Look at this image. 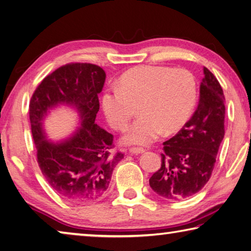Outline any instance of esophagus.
Instances as JSON below:
<instances>
[{"label": "esophagus", "mask_w": 251, "mask_h": 251, "mask_svg": "<svg viewBox=\"0 0 251 251\" xmlns=\"http://www.w3.org/2000/svg\"><path fill=\"white\" fill-rule=\"evenodd\" d=\"M129 152H131V153L134 154H139V153H142V152H145V149L139 148V147H131L129 149Z\"/></svg>", "instance_id": "34e87169"}]
</instances>
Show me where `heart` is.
<instances>
[{
	"instance_id": "obj_1",
	"label": "heart",
	"mask_w": 251,
	"mask_h": 251,
	"mask_svg": "<svg viewBox=\"0 0 251 251\" xmlns=\"http://www.w3.org/2000/svg\"><path fill=\"white\" fill-rule=\"evenodd\" d=\"M197 101V82L186 70L140 66L126 72L117 87L107 90L102 106L110 125L122 130L136 113L139 117L127 127L125 144L149 145L162 134L183 127Z\"/></svg>"
}]
</instances>
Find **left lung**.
I'll return each instance as SVG.
<instances>
[{
    "mask_svg": "<svg viewBox=\"0 0 251 251\" xmlns=\"http://www.w3.org/2000/svg\"><path fill=\"white\" fill-rule=\"evenodd\" d=\"M203 74L197 110L177 134L163 142L161 166L149 179L150 187L165 199H185L202 189L224 138L223 89L207 67Z\"/></svg>",
    "mask_w": 251,
    "mask_h": 251,
    "instance_id": "1",
    "label": "left lung"
}]
</instances>
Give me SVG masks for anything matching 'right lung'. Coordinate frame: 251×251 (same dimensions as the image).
I'll return each mask as SVG.
<instances>
[{
    "label": "right lung",
    "mask_w": 251,
    "mask_h": 251,
    "mask_svg": "<svg viewBox=\"0 0 251 251\" xmlns=\"http://www.w3.org/2000/svg\"><path fill=\"white\" fill-rule=\"evenodd\" d=\"M105 73L90 63H68L48 75L37 87L29 103V120L37 149V161L44 178L63 199L89 202L109 187L112 172L124 158L112 153V134L95 121ZM61 102L75 106L82 127L60 144L45 139L42 120L49 108Z\"/></svg>",
    "instance_id": "right-lung-1"
}]
</instances>
